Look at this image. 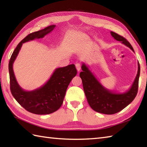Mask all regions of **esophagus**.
I'll return each instance as SVG.
<instances>
[{
	"instance_id": "obj_1",
	"label": "esophagus",
	"mask_w": 147,
	"mask_h": 147,
	"mask_svg": "<svg viewBox=\"0 0 147 147\" xmlns=\"http://www.w3.org/2000/svg\"><path fill=\"white\" fill-rule=\"evenodd\" d=\"M75 66H76V68L77 71L79 72L80 71V69H81V64L80 63H76V65H75Z\"/></svg>"
}]
</instances>
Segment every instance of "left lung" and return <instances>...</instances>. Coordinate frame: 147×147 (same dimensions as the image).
<instances>
[{"mask_svg": "<svg viewBox=\"0 0 147 147\" xmlns=\"http://www.w3.org/2000/svg\"><path fill=\"white\" fill-rule=\"evenodd\" d=\"M111 34L115 40L121 42L135 52L131 45L125 38L113 32H111ZM82 68L83 71L80 73V76L82 80L84 92L88 104L95 111L104 114L117 113L128 105L136 97L138 93L140 73L139 62L138 73L133 85L129 90L123 93H114L106 89L84 63Z\"/></svg>", "mask_w": 147, "mask_h": 147, "instance_id": "obj_1", "label": "left lung"}]
</instances>
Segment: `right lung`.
<instances>
[{
	"label": "right lung",
	"instance_id": "right-lung-1",
	"mask_svg": "<svg viewBox=\"0 0 147 147\" xmlns=\"http://www.w3.org/2000/svg\"><path fill=\"white\" fill-rule=\"evenodd\" d=\"M55 27V25L53 24L29 34L19 43L9 61V72L12 95L22 107L33 114H49L57 111L63 103L69 84L77 74L74 64L57 68L45 85L33 91H25L17 82L12 65L23 43L36 38H43Z\"/></svg>",
	"mask_w": 147,
	"mask_h": 147
}]
</instances>
